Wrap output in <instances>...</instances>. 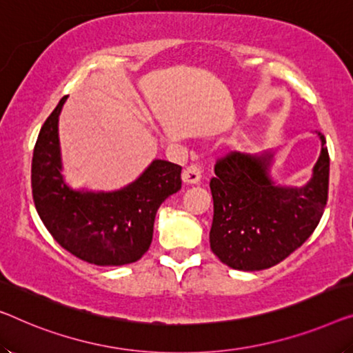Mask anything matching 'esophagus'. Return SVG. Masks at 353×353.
Segmentation results:
<instances>
[{"instance_id":"esophagus-1","label":"esophagus","mask_w":353,"mask_h":353,"mask_svg":"<svg viewBox=\"0 0 353 353\" xmlns=\"http://www.w3.org/2000/svg\"><path fill=\"white\" fill-rule=\"evenodd\" d=\"M182 181H183V183H188V185L198 183L199 181H201V168H199L198 165L187 166L185 170L182 171Z\"/></svg>"}]
</instances>
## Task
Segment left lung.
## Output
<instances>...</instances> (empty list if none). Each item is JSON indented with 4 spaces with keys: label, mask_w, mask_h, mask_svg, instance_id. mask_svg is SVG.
I'll return each instance as SVG.
<instances>
[{
    "label": "left lung",
    "mask_w": 353,
    "mask_h": 353,
    "mask_svg": "<svg viewBox=\"0 0 353 353\" xmlns=\"http://www.w3.org/2000/svg\"><path fill=\"white\" fill-rule=\"evenodd\" d=\"M322 143L312 176L301 187L277 183L271 176L274 152H230L210 179L214 199L210 249L225 265L260 271L285 260L304 244L322 219L328 199L330 155Z\"/></svg>",
    "instance_id": "8db88e82"
}]
</instances>
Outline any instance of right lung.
I'll return each instance as SVG.
<instances>
[{
  "instance_id": "right-lung-1",
  "label": "right lung",
  "mask_w": 353,
  "mask_h": 353,
  "mask_svg": "<svg viewBox=\"0 0 353 353\" xmlns=\"http://www.w3.org/2000/svg\"><path fill=\"white\" fill-rule=\"evenodd\" d=\"M63 97L39 131L31 161L33 201L63 249L98 266L138 261L149 250L160 204L181 190L182 168L154 160L136 181L114 192L72 188L63 176L59 119Z\"/></svg>"
}]
</instances>
